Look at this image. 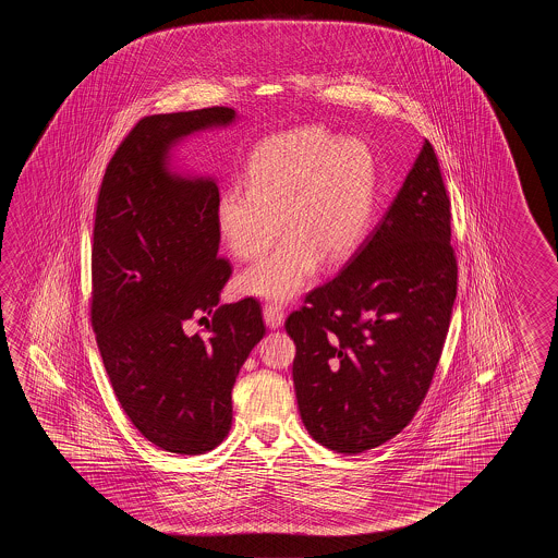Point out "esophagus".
Masks as SVG:
<instances>
[{"instance_id":"obj_1","label":"esophagus","mask_w":558,"mask_h":558,"mask_svg":"<svg viewBox=\"0 0 558 558\" xmlns=\"http://www.w3.org/2000/svg\"><path fill=\"white\" fill-rule=\"evenodd\" d=\"M263 320H265V325L269 329H279L284 320L283 308L277 307V305H265V308H263Z\"/></svg>"}]
</instances>
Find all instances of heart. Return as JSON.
I'll list each match as a JSON object with an SVG mask.
<instances>
[{
  "mask_svg": "<svg viewBox=\"0 0 558 558\" xmlns=\"http://www.w3.org/2000/svg\"><path fill=\"white\" fill-rule=\"evenodd\" d=\"M375 193V157L356 137L299 128L263 142L251 155L245 187L219 195L215 223L239 259L259 257L281 227L289 233L239 275V291L284 303L311 283L323 259H349L367 235Z\"/></svg>",
  "mask_w": 558,
  "mask_h": 558,
  "instance_id": "1",
  "label": "heart"
}]
</instances>
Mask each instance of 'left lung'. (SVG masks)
Segmentation results:
<instances>
[{
    "mask_svg": "<svg viewBox=\"0 0 558 558\" xmlns=\"http://www.w3.org/2000/svg\"><path fill=\"white\" fill-rule=\"evenodd\" d=\"M451 203L425 140L377 227L332 281L284 320L308 435L343 454L375 449L415 416L457 296Z\"/></svg>",
    "mask_w": 558,
    "mask_h": 558,
    "instance_id": "left-lung-1",
    "label": "left lung"
}]
</instances>
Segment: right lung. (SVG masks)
Here are the masks:
<instances>
[{
  "label": "right lung",
  "mask_w": 558,
  "mask_h": 558,
  "mask_svg": "<svg viewBox=\"0 0 558 558\" xmlns=\"http://www.w3.org/2000/svg\"><path fill=\"white\" fill-rule=\"evenodd\" d=\"M238 119L229 107L142 119L109 161L97 199V347L131 423L175 454H203L226 439L239 368L265 335L255 299L219 305L231 267L217 259V179L175 161L187 137ZM195 314L213 317L205 338L182 329Z\"/></svg>",
  "instance_id": "1"
}]
</instances>
